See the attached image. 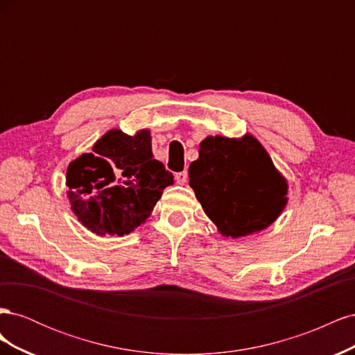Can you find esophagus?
<instances>
[{
	"label": "esophagus",
	"instance_id": "34e87169",
	"mask_svg": "<svg viewBox=\"0 0 355 355\" xmlns=\"http://www.w3.org/2000/svg\"><path fill=\"white\" fill-rule=\"evenodd\" d=\"M175 179H176V182H178L179 185H184L185 182H187V179H188V171H187V170L179 171V173H176Z\"/></svg>",
	"mask_w": 355,
	"mask_h": 355
}]
</instances>
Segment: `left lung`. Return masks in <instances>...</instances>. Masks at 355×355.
<instances>
[{"instance_id": "obj_1", "label": "left lung", "mask_w": 355, "mask_h": 355, "mask_svg": "<svg viewBox=\"0 0 355 355\" xmlns=\"http://www.w3.org/2000/svg\"><path fill=\"white\" fill-rule=\"evenodd\" d=\"M198 154L188 168L189 187L223 237L261 232L280 216L287 180L254 136H207Z\"/></svg>"}]
</instances>
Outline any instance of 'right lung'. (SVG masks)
<instances>
[{"label":"right lung","mask_w":355,"mask_h":355,"mask_svg":"<svg viewBox=\"0 0 355 355\" xmlns=\"http://www.w3.org/2000/svg\"><path fill=\"white\" fill-rule=\"evenodd\" d=\"M92 151L68 166L71 209L90 232L123 237L151 216L164 188L173 185V175L154 159L146 128L133 136L112 128Z\"/></svg>","instance_id":"add662e5"}]
</instances>
